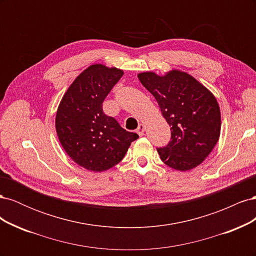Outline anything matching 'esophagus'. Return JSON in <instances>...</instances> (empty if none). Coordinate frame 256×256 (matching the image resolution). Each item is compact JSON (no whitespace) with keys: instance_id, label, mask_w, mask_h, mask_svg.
I'll use <instances>...</instances> for the list:
<instances>
[{"instance_id":"1","label":"esophagus","mask_w":256,"mask_h":256,"mask_svg":"<svg viewBox=\"0 0 256 256\" xmlns=\"http://www.w3.org/2000/svg\"><path fill=\"white\" fill-rule=\"evenodd\" d=\"M144 130H145L144 125H143V124H140V125H138V129H136V134L140 136H142L144 134Z\"/></svg>"}]
</instances>
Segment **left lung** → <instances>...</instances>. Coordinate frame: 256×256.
I'll return each mask as SVG.
<instances>
[{"label":"left lung","instance_id":"obj_1","mask_svg":"<svg viewBox=\"0 0 256 256\" xmlns=\"http://www.w3.org/2000/svg\"><path fill=\"white\" fill-rule=\"evenodd\" d=\"M138 78L156 98L171 126V141L157 148L161 160L178 171L202 164L218 142L221 130L220 108L212 92L176 69L162 76L141 72Z\"/></svg>","mask_w":256,"mask_h":256}]
</instances>
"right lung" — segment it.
<instances>
[{
    "mask_svg": "<svg viewBox=\"0 0 256 256\" xmlns=\"http://www.w3.org/2000/svg\"><path fill=\"white\" fill-rule=\"evenodd\" d=\"M124 74L115 67L90 65L68 88L56 118L58 140L76 164L102 172L118 164L138 136L104 113L102 102Z\"/></svg>",
    "mask_w": 256,
    "mask_h": 256,
    "instance_id": "obj_1",
    "label": "right lung"
}]
</instances>
